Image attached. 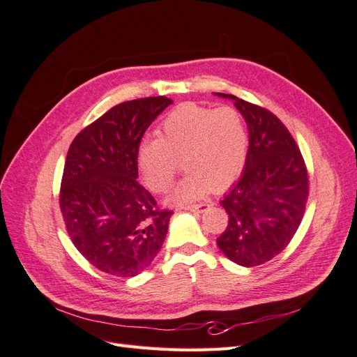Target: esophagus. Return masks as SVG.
Returning a JSON list of instances; mask_svg holds the SVG:
<instances>
[{
  "mask_svg": "<svg viewBox=\"0 0 357 357\" xmlns=\"http://www.w3.org/2000/svg\"><path fill=\"white\" fill-rule=\"evenodd\" d=\"M183 210H188V211H198L202 213L208 208V204L207 202H201V204H190V205H183L181 207Z\"/></svg>",
  "mask_w": 357,
  "mask_h": 357,
  "instance_id": "esophagus-1",
  "label": "esophagus"
}]
</instances>
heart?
I'll use <instances>...</instances> for the list:
<instances>
[{
  "label": "heart",
  "instance_id": "b5f03b06",
  "mask_svg": "<svg viewBox=\"0 0 357 357\" xmlns=\"http://www.w3.org/2000/svg\"><path fill=\"white\" fill-rule=\"evenodd\" d=\"M248 132L244 116L235 107H204L185 102L169 112L158 138L143 139L137 164L146 185L156 193L169 189L181 167L189 172L169 201L188 202L222 190L240 176L245 164Z\"/></svg>",
  "mask_w": 357,
  "mask_h": 357
}]
</instances>
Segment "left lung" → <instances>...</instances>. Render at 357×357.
Listing matches in <instances>:
<instances>
[{"label": "left lung", "mask_w": 357, "mask_h": 357, "mask_svg": "<svg viewBox=\"0 0 357 357\" xmlns=\"http://www.w3.org/2000/svg\"><path fill=\"white\" fill-rule=\"evenodd\" d=\"M248 128L243 174L220 205L228 226L219 236L223 255L241 266H256L282 253L298 231L308 199V172L294 137L280 119L228 93Z\"/></svg>", "instance_id": "1"}]
</instances>
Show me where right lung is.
Wrapping results in <instances>:
<instances>
[{
  "mask_svg": "<svg viewBox=\"0 0 357 357\" xmlns=\"http://www.w3.org/2000/svg\"><path fill=\"white\" fill-rule=\"evenodd\" d=\"M172 101L149 96L114 105L73 139L59 205L75 248L100 271L135 277L150 266L172 211L137 181L146 129Z\"/></svg>",
  "mask_w": 357,
  "mask_h": 357,
  "instance_id": "add662e5",
  "label": "right lung"
}]
</instances>
